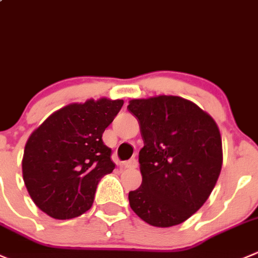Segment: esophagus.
<instances>
[{
  "label": "esophagus",
  "mask_w": 258,
  "mask_h": 258,
  "mask_svg": "<svg viewBox=\"0 0 258 258\" xmlns=\"http://www.w3.org/2000/svg\"><path fill=\"white\" fill-rule=\"evenodd\" d=\"M137 165H139V162H137L136 159H131L128 160V161L123 162V166L126 167V169H136Z\"/></svg>",
  "instance_id": "esophagus-1"
}]
</instances>
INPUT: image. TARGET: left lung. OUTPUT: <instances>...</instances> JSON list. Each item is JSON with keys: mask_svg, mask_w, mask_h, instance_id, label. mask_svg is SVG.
Here are the masks:
<instances>
[{"mask_svg": "<svg viewBox=\"0 0 258 258\" xmlns=\"http://www.w3.org/2000/svg\"><path fill=\"white\" fill-rule=\"evenodd\" d=\"M140 123L142 184L128 192L130 207L146 223L172 227L199 211L221 174V134L196 103L176 96L132 99Z\"/></svg>", "mask_w": 258, "mask_h": 258, "instance_id": "left-lung-1", "label": "left lung"}]
</instances>
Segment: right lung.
I'll list each match as a JSON object with an SVG mask.
<instances>
[{
    "instance_id": "add662e5",
    "label": "right lung",
    "mask_w": 258,
    "mask_h": 258,
    "mask_svg": "<svg viewBox=\"0 0 258 258\" xmlns=\"http://www.w3.org/2000/svg\"><path fill=\"white\" fill-rule=\"evenodd\" d=\"M123 106L122 99L72 103L47 117L29 137L22 176L37 208L55 219L91 209L97 185L114 164L102 135Z\"/></svg>"
}]
</instances>
